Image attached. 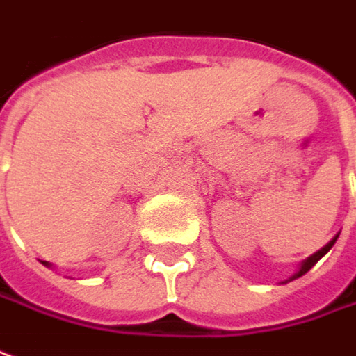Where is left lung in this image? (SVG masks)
<instances>
[{
    "instance_id": "1",
    "label": "left lung",
    "mask_w": 356,
    "mask_h": 356,
    "mask_svg": "<svg viewBox=\"0 0 356 356\" xmlns=\"http://www.w3.org/2000/svg\"><path fill=\"white\" fill-rule=\"evenodd\" d=\"M335 241H337V238H333V239H331V241H329V243H327V245H325V248H323V250H319V252H317V253H313L311 257H307V259H305V261L301 264V267H299V271L295 273V275H293V277H291V280H297V277H301V275H305V273H307L309 269H311V267L315 266V264H317V261L321 259L323 255H325V253H327V252H329V250H331V248H333V243H335Z\"/></svg>"
}]
</instances>
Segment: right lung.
Returning <instances> with one entry per match:
<instances>
[{"label": "right lung", "instance_id": "add662e5", "mask_svg": "<svg viewBox=\"0 0 356 356\" xmlns=\"http://www.w3.org/2000/svg\"><path fill=\"white\" fill-rule=\"evenodd\" d=\"M45 266H49V264H45Z\"/></svg>", "mask_w": 356, "mask_h": 356}]
</instances>
